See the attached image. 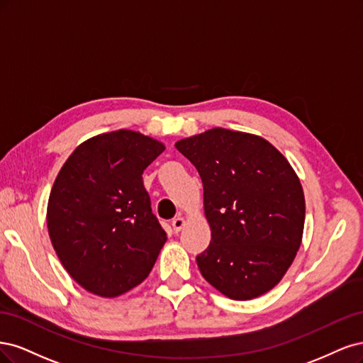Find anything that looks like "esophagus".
Instances as JSON below:
<instances>
[{
    "instance_id": "esophagus-1",
    "label": "esophagus",
    "mask_w": 363,
    "mask_h": 363,
    "mask_svg": "<svg viewBox=\"0 0 363 363\" xmlns=\"http://www.w3.org/2000/svg\"><path fill=\"white\" fill-rule=\"evenodd\" d=\"M184 225H185L184 217H174V218L172 220V228H173V230L177 232V233L184 228Z\"/></svg>"
}]
</instances>
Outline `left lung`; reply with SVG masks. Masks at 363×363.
Wrapping results in <instances>:
<instances>
[{
  "label": "left lung",
  "instance_id": "8db88e82",
  "mask_svg": "<svg viewBox=\"0 0 363 363\" xmlns=\"http://www.w3.org/2000/svg\"><path fill=\"white\" fill-rule=\"evenodd\" d=\"M203 184L211 242L197 255L206 282L233 300L274 288L294 261L305 226L296 172L262 137L214 128L174 145Z\"/></svg>",
  "mask_w": 363,
  "mask_h": 363
}]
</instances>
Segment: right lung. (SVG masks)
Here are the masks:
<instances>
[{
	"mask_svg": "<svg viewBox=\"0 0 363 363\" xmlns=\"http://www.w3.org/2000/svg\"><path fill=\"white\" fill-rule=\"evenodd\" d=\"M164 145L119 130L81 143L58 172L46 223L58 259L84 289L118 297L149 276L167 240L143 170Z\"/></svg>",
	"mask_w": 363,
	"mask_h": 363,
	"instance_id": "right-lung-1",
	"label": "right lung"
}]
</instances>
